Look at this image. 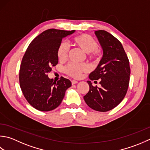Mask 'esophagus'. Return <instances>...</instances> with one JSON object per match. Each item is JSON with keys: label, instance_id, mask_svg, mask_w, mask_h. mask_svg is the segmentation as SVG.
<instances>
[{"label": "esophagus", "instance_id": "esophagus-1", "mask_svg": "<svg viewBox=\"0 0 150 150\" xmlns=\"http://www.w3.org/2000/svg\"><path fill=\"white\" fill-rule=\"evenodd\" d=\"M71 83H72V85H74V84L77 83H78V81H76V80H71Z\"/></svg>", "mask_w": 150, "mask_h": 150}]
</instances>
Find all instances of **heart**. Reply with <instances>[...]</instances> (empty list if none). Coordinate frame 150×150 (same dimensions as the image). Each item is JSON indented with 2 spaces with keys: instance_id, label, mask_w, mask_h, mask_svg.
Returning a JSON list of instances; mask_svg holds the SVG:
<instances>
[{
  "instance_id": "heart-1",
  "label": "heart",
  "mask_w": 150,
  "mask_h": 150,
  "mask_svg": "<svg viewBox=\"0 0 150 150\" xmlns=\"http://www.w3.org/2000/svg\"><path fill=\"white\" fill-rule=\"evenodd\" d=\"M72 43L83 51L87 52L89 59L93 61H98L100 56L99 50L98 49V42L92 36L81 33L76 35L72 39ZM69 46L65 41L61 42L58 45L56 54L58 59L61 62H64L67 59L69 54ZM64 72L69 76L74 78H80L83 72H86L89 70V67L87 64H76L70 63L64 67Z\"/></svg>"
}]
</instances>
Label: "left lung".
<instances>
[{
  "label": "left lung",
  "mask_w": 150,
  "mask_h": 150,
  "mask_svg": "<svg viewBox=\"0 0 150 150\" xmlns=\"http://www.w3.org/2000/svg\"><path fill=\"white\" fill-rule=\"evenodd\" d=\"M103 48V55L99 65L88 78L101 87L93 86L87 81L89 91L83 96L87 105L95 111L106 112L120 103L127 93L129 83V62L121 42L105 30L95 32Z\"/></svg>",
  "instance_id": "1"
}]
</instances>
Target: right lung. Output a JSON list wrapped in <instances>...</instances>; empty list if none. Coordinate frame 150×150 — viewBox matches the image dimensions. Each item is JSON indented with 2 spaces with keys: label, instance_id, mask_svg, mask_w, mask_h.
Returning <instances> with one entry per match:
<instances>
[{
  "label": "right lung",
  "instance_id": "right-lung-1",
  "mask_svg": "<svg viewBox=\"0 0 150 150\" xmlns=\"http://www.w3.org/2000/svg\"><path fill=\"white\" fill-rule=\"evenodd\" d=\"M74 30L48 29L42 32L27 48L19 70V83L23 95L33 108L49 111L62 103L67 88L71 86L68 79L60 77L57 81L48 77L52 67L58 63L56 51L64 37Z\"/></svg>",
  "mask_w": 150,
  "mask_h": 150
}]
</instances>
